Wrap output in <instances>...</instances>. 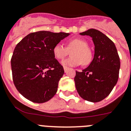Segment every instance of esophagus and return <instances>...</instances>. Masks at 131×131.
Masks as SVG:
<instances>
[{
	"label": "esophagus",
	"instance_id": "34e87169",
	"mask_svg": "<svg viewBox=\"0 0 131 131\" xmlns=\"http://www.w3.org/2000/svg\"><path fill=\"white\" fill-rule=\"evenodd\" d=\"M69 69V67H64V72H67V71Z\"/></svg>",
	"mask_w": 131,
	"mask_h": 131
}]
</instances>
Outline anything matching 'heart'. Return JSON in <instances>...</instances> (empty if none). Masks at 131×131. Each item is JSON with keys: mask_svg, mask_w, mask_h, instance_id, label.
Instances as JSON below:
<instances>
[{"mask_svg": "<svg viewBox=\"0 0 131 131\" xmlns=\"http://www.w3.org/2000/svg\"><path fill=\"white\" fill-rule=\"evenodd\" d=\"M88 43L82 38L71 39L67 43V47L58 43L53 47L52 52L57 59L62 60L68 56L69 51H72V57L63 60L62 64L67 67H77L82 64L86 66L90 64L92 60V52L88 48Z\"/></svg>", "mask_w": 131, "mask_h": 131, "instance_id": "obj_1", "label": "heart"}]
</instances>
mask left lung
<instances>
[{
    "mask_svg": "<svg viewBox=\"0 0 131 131\" xmlns=\"http://www.w3.org/2000/svg\"><path fill=\"white\" fill-rule=\"evenodd\" d=\"M80 34L92 38L95 54L88 67L76 71L77 91L85 100L98 102L110 94L117 83L120 58L113 41L100 31L90 29Z\"/></svg>",
    "mask_w": 131,
    "mask_h": 131,
    "instance_id": "8db88e82",
    "label": "left lung"
}]
</instances>
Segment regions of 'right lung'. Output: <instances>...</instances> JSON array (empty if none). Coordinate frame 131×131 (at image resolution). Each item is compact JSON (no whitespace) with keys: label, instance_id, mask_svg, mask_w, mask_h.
I'll return each instance as SVG.
<instances>
[{"label":"right lung","instance_id":"obj_1","mask_svg":"<svg viewBox=\"0 0 131 131\" xmlns=\"http://www.w3.org/2000/svg\"><path fill=\"white\" fill-rule=\"evenodd\" d=\"M69 35L40 31L31 33L17 44L10 60L13 80L24 97L43 103L56 94L64 71L52 49Z\"/></svg>","mask_w":131,"mask_h":131}]
</instances>
